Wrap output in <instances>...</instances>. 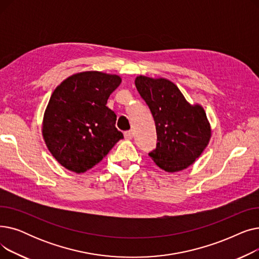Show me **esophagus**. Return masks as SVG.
<instances>
[{"mask_svg": "<svg viewBox=\"0 0 259 259\" xmlns=\"http://www.w3.org/2000/svg\"><path fill=\"white\" fill-rule=\"evenodd\" d=\"M124 137L126 140H131L133 138V134H132V131L131 130H128V131H125L124 132Z\"/></svg>", "mask_w": 259, "mask_h": 259, "instance_id": "obj_1", "label": "esophagus"}]
</instances>
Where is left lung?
<instances>
[{"label": "left lung", "instance_id": "left-lung-1", "mask_svg": "<svg viewBox=\"0 0 259 259\" xmlns=\"http://www.w3.org/2000/svg\"><path fill=\"white\" fill-rule=\"evenodd\" d=\"M135 86L155 121L157 143L149 156L167 172L192 165L211 138L203 108L190 105L178 86L166 78L140 75L135 78Z\"/></svg>", "mask_w": 259, "mask_h": 259}]
</instances>
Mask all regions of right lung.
I'll use <instances>...</instances> for the list:
<instances>
[{"label": "right lung", "mask_w": 259, "mask_h": 259, "mask_svg": "<svg viewBox=\"0 0 259 259\" xmlns=\"http://www.w3.org/2000/svg\"><path fill=\"white\" fill-rule=\"evenodd\" d=\"M120 77L85 71L66 78L53 91L44 114L43 138L66 169L84 173L106 156L124 135L106 104Z\"/></svg>", "instance_id": "right-lung-1"}]
</instances>
